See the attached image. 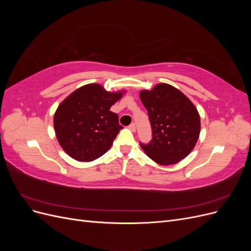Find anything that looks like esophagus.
<instances>
[{"instance_id":"34e87169","label":"esophagus","mask_w":251,"mask_h":251,"mask_svg":"<svg viewBox=\"0 0 251 251\" xmlns=\"http://www.w3.org/2000/svg\"><path fill=\"white\" fill-rule=\"evenodd\" d=\"M128 128H130L132 132H135L136 131V125L135 124H131L130 126H128Z\"/></svg>"}]
</instances>
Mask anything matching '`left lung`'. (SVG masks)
Returning <instances> with one entry per match:
<instances>
[{"instance_id":"obj_1","label":"left lung","mask_w":251,"mask_h":251,"mask_svg":"<svg viewBox=\"0 0 251 251\" xmlns=\"http://www.w3.org/2000/svg\"><path fill=\"white\" fill-rule=\"evenodd\" d=\"M140 100L148 110L153 139L140 143L144 153L160 165L176 164L194 150L200 135V115L180 90L158 83L142 90Z\"/></svg>"}]
</instances>
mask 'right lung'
<instances>
[{"label":"right lung","mask_w":251,"mask_h":251,"mask_svg":"<svg viewBox=\"0 0 251 251\" xmlns=\"http://www.w3.org/2000/svg\"><path fill=\"white\" fill-rule=\"evenodd\" d=\"M125 93L109 92L100 83H89L65 98L55 111L53 126L68 155L90 162L110 150L123 128L118 115L110 109Z\"/></svg>","instance_id":"obj_1"}]
</instances>
